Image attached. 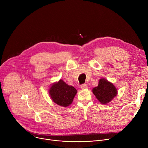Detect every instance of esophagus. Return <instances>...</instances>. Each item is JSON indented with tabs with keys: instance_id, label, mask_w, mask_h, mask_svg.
<instances>
[{
	"instance_id": "esophagus-1",
	"label": "esophagus",
	"mask_w": 148,
	"mask_h": 148,
	"mask_svg": "<svg viewBox=\"0 0 148 148\" xmlns=\"http://www.w3.org/2000/svg\"><path fill=\"white\" fill-rule=\"evenodd\" d=\"M81 88L82 90H86V89H87L88 86H87V85L86 84H82V85L81 86Z\"/></svg>"
}]
</instances>
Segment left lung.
Here are the masks:
<instances>
[{
	"label": "left lung",
	"instance_id": "obj_1",
	"mask_svg": "<svg viewBox=\"0 0 148 148\" xmlns=\"http://www.w3.org/2000/svg\"><path fill=\"white\" fill-rule=\"evenodd\" d=\"M92 91L99 102L105 105L110 102L118 94L114 84L103 78L99 80L98 86L92 88Z\"/></svg>",
	"mask_w": 148,
	"mask_h": 148
}]
</instances>
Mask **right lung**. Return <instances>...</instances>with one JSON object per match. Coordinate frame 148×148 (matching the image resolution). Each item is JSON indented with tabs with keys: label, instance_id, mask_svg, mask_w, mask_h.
<instances>
[{
	"label": "right lung",
	"instance_id": "right-lung-1",
	"mask_svg": "<svg viewBox=\"0 0 148 148\" xmlns=\"http://www.w3.org/2000/svg\"><path fill=\"white\" fill-rule=\"evenodd\" d=\"M52 101L61 107H67L70 105L77 93V90L68 85L62 79L54 82L49 90Z\"/></svg>",
	"mask_w": 148,
	"mask_h": 148
}]
</instances>
